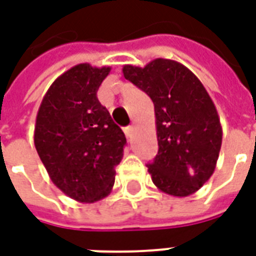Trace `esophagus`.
I'll use <instances>...</instances> for the list:
<instances>
[{"label": "esophagus", "instance_id": "34e87169", "mask_svg": "<svg viewBox=\"0 0 256 256\" xmlns=\"http://www.w3.org/2000/svg\"><path fill=\"white\" fill-rule=\"evenodd\" d=\"M124 132H126V135L128 139H130L132 138V135H134V126H126V130H124Z\"/></svg>", "mask_w": 256, "mask_h": 256}]
</instances>
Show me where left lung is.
I'll use <instances>...</instances> for the list:
<instances>
[{
    "label": "left lung",
    "mask_w": 256,
    "mask_h": 256,
    "mask_svg": "<svg viewBox=\"0 0 256 256\" xmlns=\"http://www.w3.org/2000/svg\"><path fill=\"white\" fill-rule=\"evenodd\" d=\"M126 80L154 104L158 154L147 165L162 192L184 198L212 177L222 143L214 102L200 80L177 61L156 58L146 66L124 65Z\"/></svg>",
    "instance_id": "left-lung-1"
}]
</instances>
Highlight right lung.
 Returning a JSON list of instances; mask_svg holds the SVG:
<instances>
[{
  "label": "right lung",
  "mask_w": 256,
  "mask_h": 256,
  "mask_svg": "<svg viewBox=\"0 0 256 256\" xmlns=\"http://www.w3.org/2000/svg\"><path fill=\"white\" fill-rule=\"evenodd\" d=\"M110 66L74 65L58 76L39 106L34 143L54 186L82 203L113 188L124 156V132L96 98Z\"/></svg>",
  "instance_id": "right-lung-1"
}]
</instances>
